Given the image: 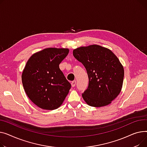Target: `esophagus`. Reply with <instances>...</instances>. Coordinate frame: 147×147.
<instances>
[{
	"mask_svg": "<svg viewBox=\"0 0 147 147\" xmlns=\"http://www.w3.org/2000/svg\"><path fill=\"white\" fill-rule=\"evenodd\" d=\"M75 84H76V81H75V80H74V81H72V82H71V85H72V86L73 87H75Z\"/></svg>",
	"mask_w": 147,
	"mask_h": 147,
	"instance_id": "1",
	"label": "esophagus"
}]
</instances>
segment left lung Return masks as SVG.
I'll return each mask as SVG.
<instances>
[{
  "mask_svg": "<svg viewBox=\"0 0 147 147\" xmlns=\"http://www.w3.org/2000/svg\"><path fill=\"white\" fill-rule=\"evenodd\" d=\"M75 59L87 70L89 84L82 94L90 106L109 105L121 91L124 69L117 56L106 47L93 45L73 50Z\"/></svg>",
  "mask_w": 147,
  "mask_h": 147,
  "instance_id": "8db88e82",
  "label": "left lung"
}]
</instances>
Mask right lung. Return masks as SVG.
<instances>
[{"mask_svg":"<svg viewBox=\"0 0 147 147\" xmlns=\"http://www.w3.org/2000/svg\"><path fill=\"white\" fill-rule=\"evenodd\" d=\"M69 51L63 48L45 49L33 54L24 69V90L31 101L42 109L59 107L71 89V84L59 68Z\"/></svg>","mask_w":147,"mask_h":147,"instance_id":"obj_1","label":"right lung"}]
</instances>
